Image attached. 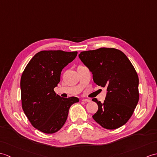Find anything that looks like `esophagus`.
<instances>
[{
    "label": "esophagus",
    "instance_id": "34e87169",
    "mask_svg": "<svg viewBox=\"0 0 157 157\" xmlns=\"http://www.w3.org/2000/svg\"><path fill=\"white\" fill-rule=\"evenodd\" d=\"M83 101H86V102H90V100L89 99H86V98H83V99L82 100Z\"/></svg>",
    "mask_w": 157,
    "mask_h": 157
}]
</instances>
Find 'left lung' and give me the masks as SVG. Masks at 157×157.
Segmentation results:
<instances>
[{"mask_svg": "<svg viewBox=\"0 0 157 157\" xmlns=\"http://www.w3.org/2000/svg\"><path fill=\"white\" fill-rule=\"evenodd\" d=\"M79 57L92 73L94 82L107 88L103 103L92 99L98 105L94 120L109 130L125 124L139 99V80L128 58L121 51L105 47L82 52Z\"/></svg>", "mask_w": 157, "mask_h": 157, "instance_id": "8db88e82", "label": "left lung"}]
</instances>
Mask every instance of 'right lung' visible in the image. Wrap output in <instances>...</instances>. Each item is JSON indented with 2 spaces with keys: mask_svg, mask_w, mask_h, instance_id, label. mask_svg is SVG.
<instances>
[{
  "mask_svg": "<svg viewBox=\"0 0 157 157\" xmlns=\"http://www.w3.org/2000/svg\"><path fill=\"white\" fill-rule=\"evenodd\" d=\"M78 52L41 51L35 54L21 78L22 108L33 126L42 132L59 130L76 97L61 98L54 92L62 70L74 60Z\"/></svg>",
  "mask_w": 157,
  "mask_h": 157,
  "instance_id": "obj_1",
  "label": "right lung"
}]
</instances>
